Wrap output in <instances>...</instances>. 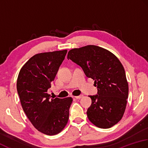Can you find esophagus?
Masks as SVG:
<instances>
[{"label": "esophagus", "instance_id": "esophagus-1", "mask_svg": "<svg viewBox=\"0 0 148 148\" xmlns=\"http://www.w3.org/2000/svg\"><path fill=\"white\" fill-rule=\"evenodd\" d=\"M83 97V95H80V96H75V98L76 99H80L81 98H82Z\"/></svg>", "mask_w": 148, "mask_h": 148}]
</instances>
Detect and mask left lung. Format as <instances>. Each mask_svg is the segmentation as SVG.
Instances as JSON below:
<instances>
[{
	"mask_svg": "<svg viewBox=\"0 0 148 148\" xmlns=\"http://www.w3.org/2000/svg\"><path fill=\"white\" fill-rule=\"evenodd\" d=\"M67 59L80 66L97 87V95L89 96L92 100L87 111L90 121L101 128L117 124L125 113L128 96L125 71L119 60L108 50L95 45L72 49Z\"/></svg>",
	"mask_w": 148,
	"mask_h": 148,
	"instance_id": "8db88e82",
	"label": "left lung"
}]
</instances>
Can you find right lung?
<instances>
[{
    "label": "right lung",
    "mask_w": 148,
    "mask_h": 148,
    "mask_svg": "<svg viewBox=\"0 0 148 148\" xmlns=\"http://www.w3.org/2000/svg\"><path fill=\"white\" fill-rule=\"evenodd\" d=\"M67 50L36 54L20 71L16 88L24 112L39 132L54 135L65 127L73 99L52 98L47 93Z\"/></svg>",
    "instance_id": "add662e5"
}]
</instances>
